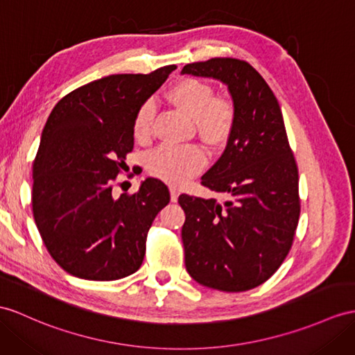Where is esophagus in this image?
I'll return each instance as SVG.
<instances>
[{
  "label": "esophagus",
  "mask_w": 355,
  "mask_h": 355,
  "mask_svg": "<svg viewBox=\"0 0 355 355\" xmlns=\"http://www.w3.org/2000/svg\"><path fill=\"white\" fill-rule=\"evenodd\" d=\"M178 197H179V189L176 187H171L170 188V198L171 202H178Z\"/></svg>",
  "instance_id": "34e87169"
}]
</instances>
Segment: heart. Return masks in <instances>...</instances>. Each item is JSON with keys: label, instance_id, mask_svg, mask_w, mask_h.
Segmentation results:
<instances>
[{"label": "heart", "instance_id": "1", "mask_svg": "<svg viewBox=\"0 0 355 355\" xmlns=\"http://www.w3.org/2000/svg\"><path fill=\"white\" fill-rule=\"evenodd\" d=\"M173 105L196 120L198 132L209 144H218L229 137L235 123V105L226 96H214L209 84L185 78L168 92ZM157 107L146 101L134 119V137L140 143L149 141L153 132V119ZM206 164V155L198 146H162L149 157V171L168 184H184Z\"/></svg>", "mask_w": 355, "mask_h": 355}]
</instances>
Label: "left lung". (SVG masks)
Segmentation results:
<instances>
[{"label":"left lung","instance_id":"left-lung-1","mask_svg":"<svg viewBox=\"0 0 355 355\" xmlns=\"http://www.w3.org/2000/svg\"><path fill=\"white\" fill-rule=\"evenodd\" d=\"M180 73L226 84L235 105L226 149L202 176V185L227 200L179 196L187 271L217 291L253 289L286 259L300 218L298 168L280 105L243 60L211 58L187 64Z\"/></svg>","mask_w":355,"mask_h":355}]
</instances>
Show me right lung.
Wrapping results in <instances>:
<instances>
[{
  "instance_id": "right-lung-1",
  "label": "right lung",
  "mask_w": 355,
  "mask_h": 355,
  "mask_svg": "<svg viewBox=\"0 0 355 355\" xmlns=\"http://www.w3.org/2000/svg\"><path fill=\"white\" fill-rule=\"evenodd\" d=\"M175 69L101 78L51 111L33 162V215L49 254L75 277L119 280L143 263L168 188L148 178L135 194L116 196L114 180L134 149L138 108Z\"/></svg>"
}]
</instances>
